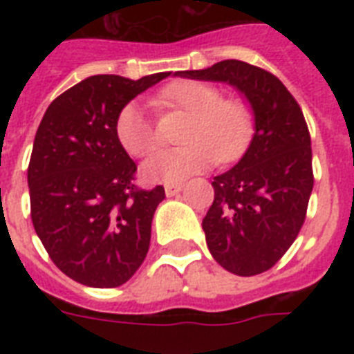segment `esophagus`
<instances>
[{
	"label": "esophagus",
	"mask_w": 354,
	"mask_h": 354,
	"mask_svg": "<svg viewBox=\"0 0 354 354\" xmlns=\"http://www.w3.org/2000/svg\"><path fill=\"white\" fill-rule=\"evenodd\" d=\"M182 189H183L182 183H169V185H165V194L167 196H176Z\"/></svg>",
	"instance_id": "obj_1"
}]
</instances>
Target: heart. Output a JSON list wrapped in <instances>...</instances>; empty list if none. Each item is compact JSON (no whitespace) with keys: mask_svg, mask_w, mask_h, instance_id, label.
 Listing matches in <instances>:
<instances>
[{"mask_svg":"<svg viewBox=\"0 0 354 354\" xmlns=\"http://www.w3.org/2000/svg\"><path fill=\"white\" fill-rule=\"evenodd\" d=\"M156 104L191 115L178 149L158 150L143 165L149 182L178 183L209 169L216 161H233L246 150L253 115L241 99H222L216 86L202 80H178L156 95ZM115 136L130 156L141 158L160 145L154 121L138 102H128L115 119Z\"/></svg>","mask_w":354,"mask_h":354,"instance_id":"b5f03b06","label":"heart"}]
</instances>
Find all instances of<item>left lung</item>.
I'll return each instance as SVG.
<instances>
[{
  "instance_id": "1",
  "label": "left lung",
  "mask_w": 354,
  "mask_h": 354,
  "mask_svg": "<svg viewBox=\"0 0 354 354\" xmlns=\"http://www.w3.org/2000/svg\"><path fill=\"white\" fill-rule=\"evenodd\" d=\"M174 75L233 86L252 108L250 147L211 183L215 200L202 227L222 268L242 277L263 274L296 241L313 193V150L301 108L275 75L242 60Z\"/></svg>"
}]
</instances>
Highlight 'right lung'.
Masks as SVG:
<instances>
[{
    "mask_svg": "<svg viewBox=\"0 0 354 354\" xmlns=\"http://www.w3.org/2000/svg\"><path fill=\"white\" fill-rule=\"evenodd\" d=\"M169 75L88 77L49 104L36 130L27 169L32 226L53 263L80 285L121 286L147 257L165 189L133 185L138 167L119 143L115 119Z\"/></svg>",
    "mask_w": 354,
    "mask_h": 354,
    "instance_id": "add662e5",
    "label": "right lung"
}]
</instances>
